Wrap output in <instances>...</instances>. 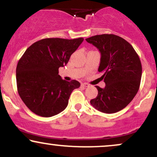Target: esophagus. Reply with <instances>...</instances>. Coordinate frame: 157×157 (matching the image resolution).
I'll use <instances>...</instances> for the list:
<instances>
[{
    "label": "esophagus",
    "instance_id": "esophagus-1",
    "mask_svg": "<svg viewBox=\"0 0 157 157\" xmlns=\"http://www.w3.org/2000/svg\"><path fill=\"white\" fill-rule=\"evenodd\" d=\"M82 85V86H84V87H89L90 85L89 83H87V82H83V83H81Z\"/></svg>",
    "mask_w": 157,
    "mask_h": 157
}]
</instances>
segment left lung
Instances as JSON below:
<instances>
[{
    "label": "left lung",
    "mask_w": 157,
    "mask_h": 157,
    "mask_svg": "<svg viewBox=\"0 0 157 157\" xmlns=\"http://www.w3.org/2000/svg\"><path fill=\"white\" fill-rule=\"evenodd\" d=\"M101 53L98 71L102 72L105 87L96 86L98 94L90 101L93 107L106 113L121 111L137 93L142 77V64L133 46L120 36L95 35L86 39Z\"/></svg>",
    "instance_id": "1"
}]
</instances>
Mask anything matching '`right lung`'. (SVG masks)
Returning a JSON list of instances; mask_svg holds the SVG:
<instances>
[{"label":"right lung","instance_id":"obj_1","mask_svg":"<svg viewBox=\"0 0 157 157\" xmlns=\"http://www.w3.org/2000/svg\"><path fill=\"white\" fill-rule=\"evenodd\" d=\"M82 41V37L42 39L31 45L21 57L16 68L17 92L35 114L49 117L67 107L71 92L80 83L63 80L58 69L68 63Z\"/></svg>","mask_w":157,"mask_h":157}]
</instances>
